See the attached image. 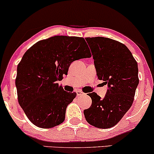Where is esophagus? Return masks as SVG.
Here are the masks:
<instances>
[{"mask_svg":"<svg viewBox=\"0 0 154 154\" xmlns=\"http://www.w3.org/2000/svg\"><path fill=\"white\" fill-rule=\"evenodd\" d=\"M76 93H77V96H82V95H85V93H83V92L81 91H76Z\"/></svg>","mask_w":154,"mask_h":154,"instance_id":"esophagus-1","label":"esophagus"}]
</instances>
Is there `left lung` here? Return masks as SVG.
Listing matches in <instances>:
<instances>
[{
    "instance_id": "left-lung-1",
    "label": "left lung",
    "mask_w": 154,
    "mask_h": 154,
    "mask_svg": "<svg viewBox=\"0 0 154 154\" xmlns=\"http://www.w3.org/2000/svg\"><path fill=\"white\" fill-rule=\"evenodd\" d=\"M91 48L98 78L107 84L101 98L90 93L91 107L85 109L86 121L98 128H112L131 107L139 83L138 67L132 53L124 44L112 39L86 38Z\"/></svg>"
}]
</instances>
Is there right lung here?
Wrapping results in <instances>:
<instances>
[{"label": "right lung", "instance_id": "obj_1", "mask_svg": "<svg viewBox=\"0 0 154 154\" xmlns=\"http://www.w3.org/2000/svg\"><path fill=\"white\" fill-rule=\"evenodd\" d=\"M84 38L54 36L29 48L17 66L18 101L32 123L51 128L64 121L67 106L77 93L63 91L57 81L73 61L91 57Z\"/></svg>", "mask_w": 154, "mask_h": 154}]
</instances>
